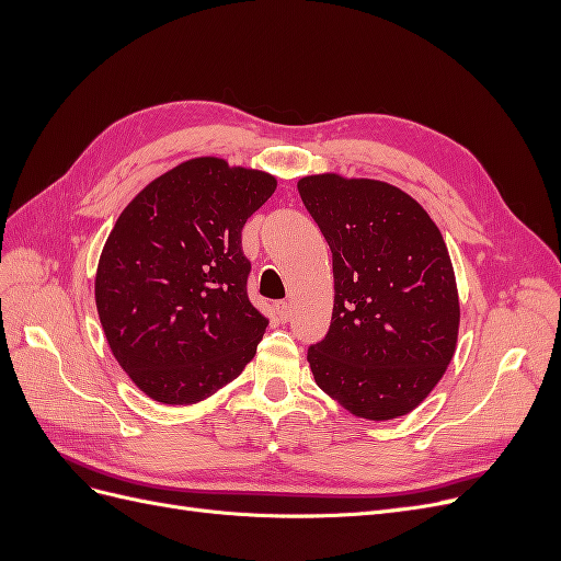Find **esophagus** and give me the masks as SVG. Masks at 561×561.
<instances>
[{
    "label": "esophagus",
    "instance_id": "1",
    "mask_svg": "<svg viewBox=\"0 0 561 561\" xmlns=\"http://www.w3.org/2000/svg\"><path fill=\"white\" fill-rule=\"evenodd\" d=\"M290 313H293L290 301H280L278 307H276V316H278V320H280V322H287V320H290Z\"/></svg>",
    "mask_w": 561,
    "mask_h": 561
}]
</instances>
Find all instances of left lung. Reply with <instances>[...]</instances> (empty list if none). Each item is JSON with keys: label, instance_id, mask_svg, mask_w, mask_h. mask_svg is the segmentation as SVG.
<instances>
[{"label": "left lung", "instance_id": "obj_1", "mask_svg": "<svg viewBox=\"0 0 561 561\" xmlns=\"http://www.w3.org/2000/svg\"><path fill=\"white\" fill-rule=\"evenodd\" d=\"M297 190L334 271L330 330L307 355L316 383L360 419L410 414L456 351L461 309L443 233L388 182L325 173Z\"/></svg>", "mask_w": 561, "mask_h": 561}]
</instances>
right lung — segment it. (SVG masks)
Instances as JSON below:
<instances>
[{"mask_svg":"<svg viewBox=\"0 0 561 561\" xmlns=\"http://www.w3.org/2000/svg\"><path fill=\"white\" fill-rule=\"evenodd\" d=\"M274 192V175L198 157L118 215L95 307L116 363L151 400H206L257 353L268 320L248 299L241 231Z\"/></svg>","mask_w":561,"mask_h":561,"instance_id":"1","label":"right lung"}]
</instances>
